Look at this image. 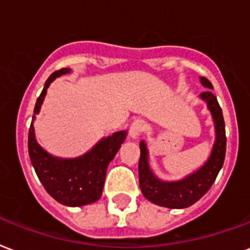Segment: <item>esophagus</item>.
I'll use <instances>...</instances> for the list:
<instances>
[{
  "label": "esophagus",
  "mask_w": 250,
  "mask_h": 250,
  "mask_svg": "<svg viewBox=\"0 0 250 250\" xmlns=\"http://www.w3.org/2000/svg\"><path fill=\"white\" fill-rule=\"evenodd\" d=\"M144 129H146V123H144V121L138 119V121H135L132 125H129V136L132 139H138Z\"/></svg>",
  "instance_id": "1"
}]
</instances>
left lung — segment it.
Returning a JSON list of instances; mask_svg holds the SVG:
<instances>
[{"instance_id": "left-lung-1", "label": "left lung", "mask_w": 250, "mask_h": 250, "mask_svg": "<svg viewBox=\"0 0 250 250\" xmlns=\"http://www.w3.org/2000/svg\"><path fill=\"white\" fill-rule=\"evenodd\" d=\"M205 87L214 89L212 83L206 77H201ZM202 100L207 104L215 123V143L208 160L197 171L180 181H163L155 176L149 167L148 149L144 142H140V160H139V185L143 195L157 206L167 208H186L198 202L216 180L226 159V125L222 108L216 97L211 90L201 93Z\"/></svg>"}]
</instances>
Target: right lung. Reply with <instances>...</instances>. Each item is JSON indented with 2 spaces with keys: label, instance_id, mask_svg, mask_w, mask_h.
Masks as SVG:
<instances>
[{
  "label": "right lung",
  "instance_id": "add662e5",
  "mask_svg": "<svg viewBox=\"0 0 250 250\" xmlns=\"http://www.w3.org/2000/svg\"><path fill=\"white\" fill-rule=\"evenodd\" d=\"M70 69L62 68L53 72L45 81L39 98L36 100L34 117L28 129V155L36 176L47 193L59 203L70 207L85 206L98 201L102 195L108 164L115 157L125 142L127 132L118 131L97 143L87 153L76 159H59L49 155L35 139L34 119L44 101L49 83Z\"/></svg>",
  "mask_w": 250,
  "mask_h": 250
}]
</instances>
